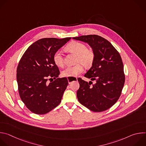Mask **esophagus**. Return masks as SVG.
<instances>
[{
  "mask_svg": "<svg viewBox=\"0 0 146 146\" xmlns=\"http://www.w3.org/2000/svg\"><path fill=\"white\" fill-rule=\"evenodd\" d=\"M77 80V78H76V77H73V78H69V77H68V80L69 84H70V83H71L72 81H75V80Z\"/></svg>",
  "mask_w": 146,
  "mask_h": 146,
  "instance_id": "esophagus-1",
  "label": "esophagus"
}]
</instances>
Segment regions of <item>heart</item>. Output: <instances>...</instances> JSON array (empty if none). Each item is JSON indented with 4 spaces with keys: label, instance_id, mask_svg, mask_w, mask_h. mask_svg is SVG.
<instances>
[{
    "label": "heart",
    "instance_id": "1",
    "mask_svg": "<svg viewBox=\"0 0 146 146\" xmlns=\"http://www.w3.org/2000/svg\"><path fill=\"white\" fill-rule=\"evenodd\" d=\"M66 48L77 54V65L73 66H68L62 72V74L65 77H73L78 75L84 71V65L86 67L91 66L95 59V54L93 50L87 48V47L84 43L78 41H72L67 46ZM53 60L55 64L62 67L64 65V59L62 52L60 50L56 51L53 55ZM81 64H80V63Z\"/></svg>",
    "mask_w": 146,
    "mask_h": 146
}]
</instances>
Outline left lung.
Instances as JSON below:
<instances>
[{
	"instance_id": "8db88e82",
	"label": "left lung",
	"mask_w": 146,
	"mask_h": 146,
	"mask_svg": "<svg viewBox=\"0 0 146 146\" xmlns=\"http://www.w3.org/2000/svg\"><path fill=\"white\" fill-rule=\"evenodd\" d=\"M73 38L87 43L95 54L92 67L84 75L95 83L78 78L77 99L94 112L107 110L117 102L124 86L125 77L121 55L108 40L100 36L84 35Z\"/></svg>"
}]
</instances>
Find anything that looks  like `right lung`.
I'll return each instance as SVG.
<instances>
[{"mask_svg": "<svg viewBox=\"0 0 146 146\" xmlns=\"http://www.w3.org/2000/svg\"><path fill=\"white\" fill-rule=\"evenodd\" d=\"M70 39H40L28 47L19 62L17 69L19 95L26 107L35 114H47L61 102L68 81L66 77L58 78L60 72L53 55ZM51 79L49 83L48 80Z\"/></svg>", "mask_w": 146, "mask_h": 146, "instance_id": "add662e5", "label": "right lung"}]
</instances>
